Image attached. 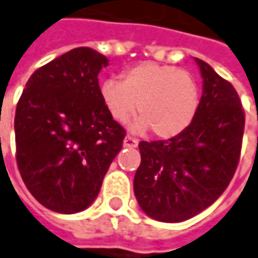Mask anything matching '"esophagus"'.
Returning <instances> with one entry per match:
<instances>
[{
  "instance_id": "1",
  "label": "esophagus",
  "mask_w": 258,
  "mask_h": 258,
  "mask_svg": "<svg viewBox=\"0 0 258 258\" xmlns=\"http://www.w3.org/2000/svg\"><path fill=\"white\" fill-rule=\"evenodd\" d=\"M137 145H139L137 139H134V137H131V136H127V137L124 139V146H125V148H136Z\"/></svg>"
}]
</instances>
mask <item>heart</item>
<instances>
[{
  "instance_id": "heart-1",
  "label": "heart",
  "mask_w": 258,
  "mask_h": 258,
  "mask_svg": "<svg viewBox=\"0 0 258 258\" xmlns=\"http://www.w3.org/2000/svg\"><path fill=\"white\" fill-rule=\"evenodd\" d=\"M100 98L119 124L136 113L134 131L152 130L160 139L179 136L197 113L200 94L194 76L173 66L142 62L122 75V82L107 79L100 85Z\"/></svg>"
}]
</instances>
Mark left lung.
Here are the masks:
<instances>
[{"mask_svg": "<svg viewBox=\"0 0 258 258\" xmlns=\"http://www.w3.org/2000/svg\"><path fill=\"white\" fill-rule=\"evenodd\" d=\"M203 94L191 125L169 140L140 142L134 194L142 211L163 223H180L209 208L236 172L245 113L230 82L196 58Z\"/></svg>", "mask_w": 258, "mask_h": 258, "instance_id": "left-lung-1", "label": "left lung"}]
</instances>
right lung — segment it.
I'll use <instances>...</instances> for the list:
<instances>
[{
	"instance_id": "right-lung-1",
	"label": "right lung",
	"mask_w": 258,
	"mask_h": 258,
	"mask_svg": "<svg viewBox=\"0 0 258 258\" xmlns=\"http://www.w3.org/2000/svg\"><path fill=\"white\" fill-rule=\"evenodd\" d=\"M109 59L76 47L32 73L15 116L16 161L29 192L59 214L86 209L122 148L125 130L100 98Z\"/></svg>"
}]
</instances>
